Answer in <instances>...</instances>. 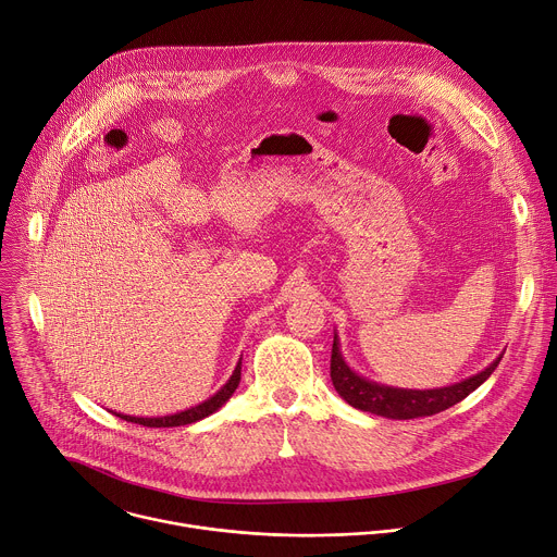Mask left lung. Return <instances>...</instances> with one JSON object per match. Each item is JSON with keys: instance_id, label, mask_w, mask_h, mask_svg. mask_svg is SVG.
<instances>
[{"instance_id": "8db88e82", "label": "left lung", "mask_w": 557, "mask_h": 557, "mask_svg": "<svg viewBox=\"0 0 557 557\" xmlns=\"http://www.w3.org/2000/svg\"><path fill=\"white\" fill-rule=\"evenodd\" d=\"M503 360V354L493 360L482 372L447 385V387H436V389H403V387H389L369 381L360 374H356L354 369L347 364V360L341 354V343L338 334H334V345H332V383L336 392L341 394L343 400H347L354 409L376 413L383 418H394V420H409V418H422V416H434L441 413L462 398H467L471 392H475L491 374L493 369L498 367Z\"/></svg>"}]
</instances>
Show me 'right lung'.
I'll list each match as a JSON object with an SVG mask.
<instances>
[{"instance_id":"1","label":"right lung","mask_w":557,"mask_h":557,"mask_svg":"<svg viewBox=\"0 0 557 557\" xmlns=\"http://www.w3.org/2000/svg\"><path fill=\"white\" fill-rule=\"evenodd\" d=\"M238 381H240V358H238V362H236V367H234L232 376L227 379V383H225L214 396H210L208 400H203V403H199V405H195V407H190V409L176 411V413H172V416H157V418H139V416H126V413H116V411H112V413L119 416L121 420L137 422V424H144V426H181V424H193V422H197V420L208 418V416L214 413L219 407H223V405L230 400V396L236 392Z\"/></svg>"}]
</instances>
